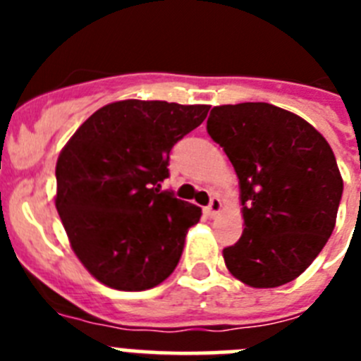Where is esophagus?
Instances as JSON below:
<instances>
[{
	"label": "esophagus",
	"mask_w": 361,
	"mask_h": 361,
	"mask_svg": "<svg viewBox=\"0 0 361 361\" xmlns=\"http://www.w3.org/2000/svg\"><path fill=\"white\" fill-rule=\"evenodd\" d=\"M220 212H222V200H220L219 197H213L212 202H209V206L206 208V213H208L212 219H215L216 215H220Z\"/></svg>",
	"instance_id": "1"
}]
</instances>
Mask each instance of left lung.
Masks as SVG:
<instances>
[{"instance_id": "1", "label": "left lung", "mask_w": 361, "mask_h": 361, "mask_svg": "<svg viewBox=\"0 0 361 361\" xmlns=\"http://www.w3.org/2000/svg\"><path fill=\"white\" fill-rule=\"evenodd\" d=\"M208 133L238 177L244 231L222 251L228 271L257 289L298 279L329 240L343 180L312 124L269 103L213 106Z\"/></svg>"}]
</instances>
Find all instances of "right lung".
Listing matches in <instances>:
<instances>
[{"label": "right lung", "instance_id": "add662e5", "mask_svg": "<svg viewBox=\"0 0 361 361\" xmlns=\"http://www.w3.org/2000/svg\"><path fill=\"white\" fill-rule=\"evenodd\" d=\"M208 104L124 99L99 108L63 146L56 209L85 269L119 291H145L177 267L199 206L161 193L170 152Z\"/></svg>", "mask_w": 361, "mask_h": 361}]
</instances>
